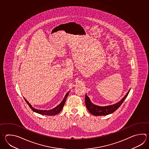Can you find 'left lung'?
I'll use <instances>...</instances> for the list:
<instances>
[{"instance_id":"8db88e82","label":"left lung","mask_w":149,"mask_h":149,"mask_svg":"<svg viewBox=\"0 0 149 149\" xmlns=\"http://www.w3.org/2000/svg\"><path fill=\"white\" fill-rule=\"evenodd\" d=\"M130 90L128 91L127 94L125 95L124 97L118 102L115 103L112 105L107 106H99L95 105L92 103L90 98L88 97L87 94H85V105L88 110V111L91 114L94 116H106L115 112L119 107L122 105V103L127 97Z\"/></svg>"}]
</instances>
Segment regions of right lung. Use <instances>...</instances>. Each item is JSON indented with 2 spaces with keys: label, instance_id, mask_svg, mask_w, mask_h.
<instances>
[{
  "label": "right lung",
  "instance_id": "obj_1",
  "mask_svg": "<svg viewBox=\"0 0 149 149\" xmlns=\"http://www.w3.org/2000/svg\"><path fill=\"white\" fill-rule=\"evenodd\" d=\"M69 92H70V91H68V92H67L66 94L65 95L64 99L61 102V103H60L59 104H58L57 106L54 109L48 110L36 109H35L33 107H32V106L29 103V102L25 99L24 97V99L25 101H26V102L27 103V104L29 105V106L30 107V108L34 112H37L38 113H39V114L43 115L54 116L57 115V114H58V113H59V112H61L62 109L63 108L64 104H65V101H66V98H67L68 95L69 94Z\"/></svg>",
  "mask_w": 149,
  "mask_h": 149
}]
</instances>
